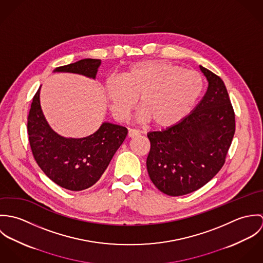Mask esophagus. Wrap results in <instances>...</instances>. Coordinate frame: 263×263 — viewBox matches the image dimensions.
Here are the masks:
<instances>
[{
	"label": "esophagus",
	"instance_id": "34e87169",
	"mask_svg": "<svg viewBox=\"0 0 263 263\" xmlns=\"http://www.w3.org/2000/svg\"><path fill=\"white\" fill-rule=\"evenodd\" d=\"M139 135H140L139 130H136V129H129L128 130V138H134V137H137Z\"/></svg>",
	"mask_w": 263,
	"mask_h": 263
}]
</instances>
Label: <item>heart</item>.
<instances>
[{
	"mask_svg": "<svg viewBox=\"0 0 263 263\" xmlns=\"http://www.w3.org/2000/svg\"><path fill=\"white\" fill-rule=\"evenodd\" d=\"M203 91L200 75L166 61H143L130 65L118 80L106 83L113 115L125 120L136 108L144 109L142 120L168 128L182 121L196 106Z\"/></svg>",
	"mask_w": 263,
	"mask_h": 263,
	"instance_id": "obj_1",
	"label": "heart"
}]
</instances>
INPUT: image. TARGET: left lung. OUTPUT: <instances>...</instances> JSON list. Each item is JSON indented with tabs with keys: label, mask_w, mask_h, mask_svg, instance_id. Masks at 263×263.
I'll return each instance as SVG.
<instances>
[{
	"label": "left lung",
	"mask_w": 263,
	"mask_h": 263,
	"mask_svg": "<svg viewBox=\"0 0 263 263\" xmlns=\"http://www.w3.org/2000/svg\"><path fill=\"white\" fill-rule=\"evenodd\" d=\"M199 68L209 82L199 104L176 125L148 134L149 176L156 187L171 196L206 184L224 166L235 134V112L223 80Z\"/></svg>",
	"instance_id": "1"
}]
</instances>
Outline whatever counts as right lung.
I'll return each mask as SVG.
<instances>
[{
  "instance_id": "add662e5",
  "label": "right lung",
  "mask_w": 263,
  "mask_h": 263,
  "mask_svg": "<svg viewBox=\"0 0 263 263\" xmlns=\"http://www.w3.org/2000/svg\"><path fill=\"white\" fill-rule=\"evenodd\" d=\"M100 60L85 59L55 72H70L95 78ZM39 90L27 117L29 144L44 174L61 187L81 191L94 185L108 167L113 155L123 143L127 128L104 122L93 135L83 139H66L55 134L40 107Z\"/></svg>"
}]
</instances>
